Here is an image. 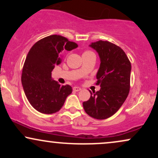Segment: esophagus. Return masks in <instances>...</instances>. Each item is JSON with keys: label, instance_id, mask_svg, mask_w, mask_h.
<instances>
[{"label": "esophagus", "instance_id": "1", "mask_svg": "<svg viewBox=\"0 0 158 158\" xmlns=\"http://www.w3.org/2000/svg\"><path fill=\"white\" fill-rule=\"evenodd\" d=\"M73 90H74V91H79V90H81V88H79V87H73Z\"/></svg>", "mask_w": 158, "mask_h": 158}]
</instances>
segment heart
<instances>
[{
	"label": "heart",
	"instance_id": "obj_1",
	"mask_svg": "<svg viewBox=\"0 0 158 158\" xmlns=\"http://www.w3.org/2000/svg\"><path fill=\"white\" fill-rule=\"evenodd\" d=\"M87 52H90V51H85L84 53H87Z\"/></svg>",
	"mask_w": 158,
	"mask_h": 158
}]
</instances>
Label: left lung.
<instances>
[{"label": "left lung", "instance_id": "8db88e82", "mask_svg": "<svg viewBox=\"0 0 158 158\" xmlns=\"http://www.w3.org/2000/svg\"><path fill=\"white\" fill-rule=\"evenodd\" d=\"M89 46L98 52L100 66L97 73L99 91H90V97L83 102L90 117L105 119L114 115L126 101L130 89L131 65L119 47L108 41H98Z\"/></svg>", "mask_w": 158, "mask_h": 158}]
</instances>
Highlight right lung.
<instances>
[{"instance_id":"obj_1","label":"right lung","mask_w":158,"mask_h":158,"mask_svg":"<svg viewBox=\"0 0 158 158\" xmlns=\"http://www.w3.org/2000/svg\"><path fill=\"white\" fill-rule=\"evenodd\" d=\"M77 47L63 36L52 35L39 40L30 50L23 64L21 83L27 99L38 111L46 114L59 111L72 93L71 86L59 85L52 79L51 72L61 63L64 50L70 51Z\"/></svg>"}]
</instances>
